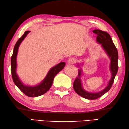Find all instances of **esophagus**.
<instances>
[{"label":"esophagus","instance_id":"34e87169","mask_svg":"<svg viewBox=\"0 0 129 129\" xmlns=\"http://www.w3.org/2000/svg\"><path fill=\"white\" fill-rule=\"evenodd\" d=\"M74 62H75V60H74V58H70V59H68V64H73Z\"/></svg>","mask_w":129,"mask_h":129}]
</instances>
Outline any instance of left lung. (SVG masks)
Masks as SVG:
<instances>
[{
	"instance_id": "left-lung-1",
	"label": "left lung",
	"mask_w": 129,
	"mask_h": 129,
	"mask_svg": "<svg viewBox=\"0 0 129 129\" xmlns=\"http://www.w3.org/2000/svg\"><path fill=\"white\" fill-rule=\"evenodd\" d=\"M93 33L97 34L96 41L99 44H101V46L108 55L111 60L110 70L111 72V78L105 88L98 92H90L85 90L81 84V76L82 70H78V75L75 79L73 83V88L75 91L83 98L88 100H96L101 97L111 89L114 82V79L118 70V50L114 45L109 34L104 31L100 29L93 30ZM79 67V65L78 64Z\"/></svg>"
}]
</instances>
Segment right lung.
Wrapping results in <instances>:
<instances>
[{
	"instance_id": "right-lung-1",
	"label": "right lung",
	"mask_w": 129,
	"mask_h": 129,
	"mask_svg": "<svg viewBox=\"0 0 129 129\" xmlns=\"http://www.w3.org/2000/svg\"><path fill=\"white\" fill-rule=\"evenodd\" d=\"M29 32L30 31L29 30L26 31L23 35L17 40V42L16 43L14 46L13 54H12L11 58V74L12 79H13L15 84L22 92L28 97H37L43 95V94H44L48 91H49L52 85L54 77L56 76V75L58 72L62 70L63 68L64 67L65 62H60L58 64L50 69L45 79L37 85L34 86H30L24 85L22 83V81L20 79V78H18L16 73V57L20 45Z\"/></svg>"
}]
</instances>
